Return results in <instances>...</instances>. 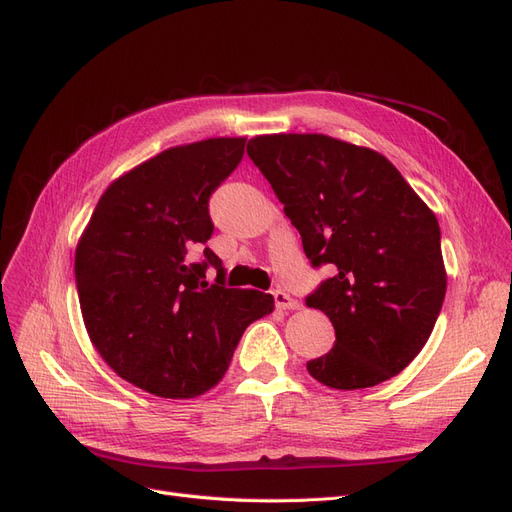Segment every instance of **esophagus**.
Masks as SVG:
<instances>
[{
  "instance_id": "obj_1",
  "label": "esophagus",
  "mask_w": 512,
  "mask_h": 512,
  "mask_svg": "<svg viewBox=\"0 0 512 512\" xmlns=\"http://www.w3.org/2000/svg\"><path fill=\"white\" fill-rule=\"evenodd\" d=\"M273 299L275 305L280 309H299L301 303L297 299H292L286 290H273Z\"/></svg>"
}]
</instances>
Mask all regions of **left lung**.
Masks as SVG:
<instances>
[{"mask_svg": "<svg viewBox=\"0 0 512 512\" xmlns=\"http://www.w3.org/2000/svg\"><path fill=\"white\" fill-rule=\"evenodd\" d=\"M299 230L314 269L333 275L307 294L329 316L333 348L307 361L331 389H367L423 350L446 294L440 226L380 153L324 134H271L247 143Z\"/></svg>", "mask_w": 512, "mask_h": 512, "instance_id": "1", "label": "left lung"}]
</instances>
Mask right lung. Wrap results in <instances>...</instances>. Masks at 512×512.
<instances>
[{"label": "right lung", "mask_w": 512, "mask_h": 512, "mask_svg": "<svg viewBox=\"0 0 512 512\" xmlns=\"http://www.w3.org/2000/svg\"><path fill=\"white\" fill-rule=\"evenodd\" d=\"M243 149L245 138H209L136 166L102 194L76 247L91 342L147 393L203 395L224 378L243 331L273 312L271 294L226 288L222 260L205 247L213 235L209 198ZM209 268L219 271L213 285Z\"/></svg>", "instance_id": "add662e5"}]
</instances>
